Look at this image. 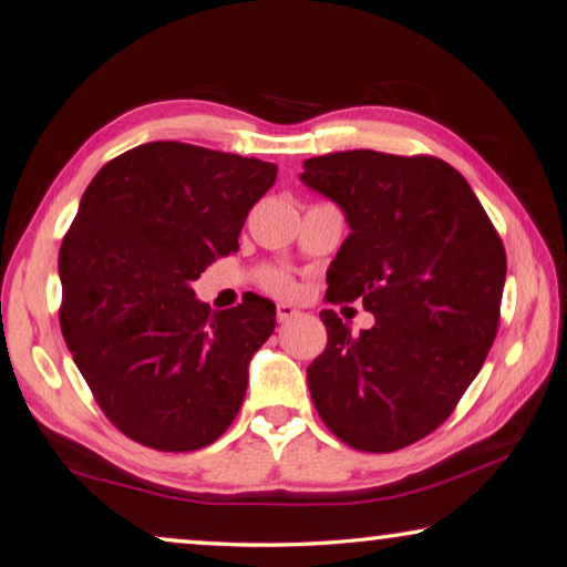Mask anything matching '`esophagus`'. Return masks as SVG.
Instances as JSON below:
<instances>
[{
  "label": "esophagus",
  "instance_id": "obj_1",
  "mask_svg": "<svg viewBox=\"0 0 567 567\" xmlns=\"http://www.w3.org/2000/svg\"><path fill=\"white\" fill-rule=\"evenodd\" d=\"M297 315L299 312H297L292 305H277V321H290Z\"/></svg>",
  "mask_w": 567,
  "mask_h": 567
}]
</instances>
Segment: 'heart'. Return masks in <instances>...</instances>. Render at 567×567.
<instances>
[{
	"mask_svg": "<svg viewBox=\"0 0 567 567\" xmlns=\"http://www.w3.org/2000/svg\"><path fill=\"white\" fill-rule=\"evenodd\" d=\"M260 285L265 290L277 297H290L295 295V280L285 270H265L260 275Z\"/></svg>",
	"mask_w": 567,
	"mask_h": 567,
	"instance_id": "1",
	"label": "heart"
}]
</instances>
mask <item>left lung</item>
Listing matches in <instances>:
<instances>
[{
	"label": "left lung",
	"mask_w": 567,
	"mask_h": 567,
	"mask_svg": "<svg viewBox=\"0 0 567 567\" xmlns=\"http://www.w3.org/2000/svg\"><path fill=\"white\" fill-rule=\"evenodd\" d=\"M309 188L349 220L327 270L329 302L361 299L359 337L321 309L327 349L307 369L319 417L349 447L395 452L440 427L489 353L504 243L467 179L437 157L373 150L305 162Z\"/></svg>",
	"instance_id": "1"
}]
</instances>
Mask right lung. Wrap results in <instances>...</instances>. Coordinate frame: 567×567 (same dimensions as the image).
<instances>
[{
	"label": "right lung",
	"instance_id": "add662e5",
	"mask_svg": "<svg viewBox=\"0 0 567 567\" xmlns=\"http://www.w3.org/2000/svg\"><path fill=\"white\" fill-rule=\"evenodd\" d=\"M275 176L255 157L147 142L85 188L59 252L61 331L100 410L144 447L202 450L238 415L275 305L210 312L192 282L238 250Z\"/></svg>",
	"mask_w": 567,
	"mask_h": 567
}]
</instances>
